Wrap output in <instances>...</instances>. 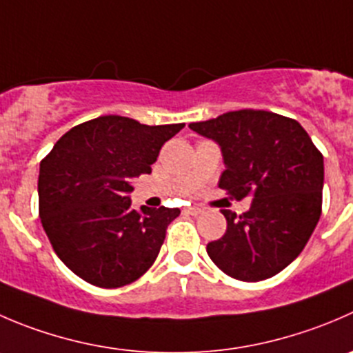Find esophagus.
<instances>
[{
    "instance_id": "1",
    "label": "esophagus",
    "mask_w": 353,
    "mask_h": 353,
    "mask_svg": "<svg viewBox=\"0 0 353 353\" xmlns=\"http://www.w3.org/2000/svg\"><path fill=\"white\" fill-rule=\"evenodd\" d=\"M186 212H188V214H191V215H200L201 212H203V208H201V207H188Z\"/></svg>"
}]
</instances>
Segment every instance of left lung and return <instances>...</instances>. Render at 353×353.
<instances>
[{
	"label": "left lung",
	"instance_id": "8db88e82",
	"mask_svg": "<svg viewBox=\"0 0 353 353\" xmlns=\"http://www.w3.org/2000/svg\"><path fill=\"white\" fill-rule=\"evenodd\" d=\"M190 129L221 146L219 188L252 196L243 215L222 210L228 229L207 245L212 262L239 281L276 276L300 255L321 217L324 160L296 121L265 110H238Z\"/></svg>",
	"mask_w": 353,
	"mask_h": 353
}]
</instances>
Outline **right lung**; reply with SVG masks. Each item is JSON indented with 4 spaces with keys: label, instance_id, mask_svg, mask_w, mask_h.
<instances>
[{
    "label": "right lung",
    "instance_id": "right-lung-1",
    "mask_svg": "<svg viewBox=\"0 0 353 353\" xmlns=\"http://www.w3.org/2000/svg\"><path fill=\"white\" fill-rule=\"evenodd\" d=\"M184 124L145 125L103 115L65 132L39 165V217L74 274L121 288L155 262L179 208L131 207L132 181L152 172L163 143Z\"/></svg>",
    "mask_w": 353,
    "mask_h": 353
}]
</instances>
